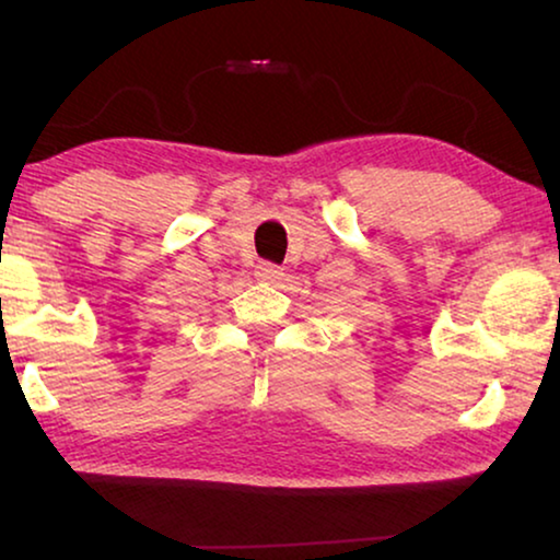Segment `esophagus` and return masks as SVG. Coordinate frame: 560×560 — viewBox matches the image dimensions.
I'll list each match as a JSON object with an SVG mask.
<instances>
[{
  "label": "esophagus",
  "instance_id": "1",
  "mask_svg": "<svg viewBox=\"0 0 560 560\" xmlns=\"http://www.w3.org/2000/svg\"><path fill=\"white\" fill-rule=\"evenodd\" d=\"M255 275H257V280H262V282H278L282 278V267L272 265V262H259L255 267Z\"/></svg>",
  "mask_w": 560,
  "mask_h": 560
}]
</instances>
